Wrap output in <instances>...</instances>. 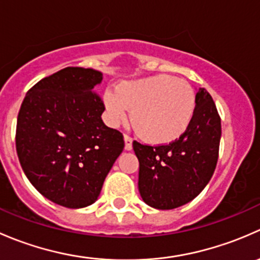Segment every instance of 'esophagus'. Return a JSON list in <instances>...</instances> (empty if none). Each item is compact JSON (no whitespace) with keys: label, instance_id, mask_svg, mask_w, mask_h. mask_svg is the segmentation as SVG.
Wrapping results in <instances>:
<instances>
[{"label":"esophagus","instance_id":"1","mask_svg":"<svg viewBox=\"0 0 260 260\" xmlns=\"http://www.w3.org/2000/svg\"><path fill=\"white\" fill-rule=\"evenodd\" d=\"M124 148L127 149V151H131V149H132V138L127 135H124Z\"/></svg>","mask_w":260,"mask_h":260}]
</instances>
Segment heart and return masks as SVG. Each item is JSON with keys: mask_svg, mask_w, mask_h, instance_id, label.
Instances as JSON below:
<instances>
[{"mask_svg": "<svg viewBox=\"0 0 260 260\" xmlns=\"http://www.w3.org/2000/svg\"><path fill=\"white\" fill-rule=\"evenodd\" d=\"M108 119L118 123L131 111L136 133L151 145L175 142L187 131L195 112V93L186 80L154 75L123 81L104 95Z\"/></svg>", "mask_w": 260, "mask_h": 260, "instance_id": "b5f03b06", "label": "heart"}]
</instances>
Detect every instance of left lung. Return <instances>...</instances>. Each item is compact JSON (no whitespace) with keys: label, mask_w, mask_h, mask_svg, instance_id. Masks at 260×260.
Wrapping results in <instances>:
<instances>
[{"label":"left lung","mask_w":260,"mask_h":260,"mask_svg":"<svg viewBox=\"0 0 260 260\" xmlns=\"http://www.w3.org/2000/svg\"><path fill=\"white\" fill-rule=\"evenodd\" d=\"M195 112L187 131L169 145L135 141L140 161L138 188L143 201L159 210L190 203L205 188L219 158L221 119L205 88L195 96Z\"/></svg>","instance_id":"left-lung-1"}]
</instances>
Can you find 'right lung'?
<instances>
[{
  "label": "right lung",
  "mask_w": 260,
  "mask_h": 260,
  "mask_svg": "<svg viewBox=\"0 0 260 260\" xmlns=\"http://www.w3.org/2000/svg\"><path fill=\"white\" fill-rule=\"evenodd\" d=\"M102 79L94 69L59 70L26 93L17 115L23 172L41 195L65 208L91 205L124 148L122 133L102 120L106 107L93 90Z\"/></svg>",
  "instance_id": "obj_1"
}]
</instances>
